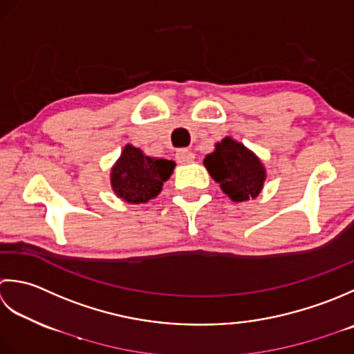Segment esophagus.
I'll return each instance as SVG.
<instances>
[{
    "label": "esophagus",
    "mask_w": 354,
    "mask_h": 354,
    "mask_svg": "<svg viewBox=\"0 0 354 354\" xmlns=\"http://www.w3.org/2000/svg\"><path fill=\"white\" fill-rule=\"evenodd\" d=\"M176 158H177L178 163H191L194 158H196V156H194L192 151L186 149V148H182V149H178L177 153H176Z\"/></svg>",
    "instance_id": "esophagus-1"
}]
</instances>
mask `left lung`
I'll return each instance as SVG.
<instances>
[{
    "label": "left lung",
    "mask_w": 354,
    "mask_h": 354,
    "mask_svg": "<svg viewBox=\"0 0 354 354\" xmlns=\"http://www.w3.org/2000/svg\"><path fill=\"white\" fill-rule=\"evenodd\" d=\"M203 163L223 192L234 201L255 198L261 192L266 178L264 167L243 143L226 137L215 145L212 154L205 157Z\"/></svg>",
    "instance_id": "8db88e82"
}]
</instances>
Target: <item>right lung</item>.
I'll list each match as a JSON object with an SVG mask.
<instances>
[{"instance_id":"1","label":"right lung","mask_w":354,"mask_h":354,"mask_svg":"<svg viewBox=\"0 0 354 354\" xmlns=\"http://www.w3.org/2000/svg\"><path fill=\"white\" fill-rule=\"evenodd\" d=\"M174 167L172 160L148 157L139 148L127 145L111 171L113 189L128 203H147L162 191Z\"/></svg>"}]
</instances>
